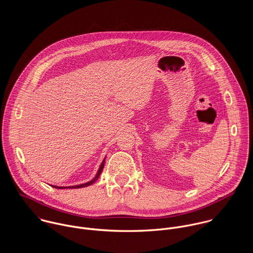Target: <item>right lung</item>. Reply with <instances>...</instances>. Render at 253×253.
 <instances>
[{
  "label": "right lung",
  "mask_w": 253,
  "mask_h": 253,
  "mask_svg": "<svg viewBox=\"0 0 253 253\" xmlns=\"http://www.w3.org/2000/svg\"><path fill=\"white\" fill-rule=\"evenodd\" d=\"M104 164H105V160L102 162V164H101V166H100V168H99V170H98V172H97V174H96V176L94 177V179H92L91 181H89V182H87V183H84V184H81V185H77V186H72V187H56V186H52V187H54V188H58V189H63V188H72V189H77V188H82V187H85V186H89L90 184H92L93 182H95V181L97 180V178L99 177V175H100V173L102 172V170H103V168H104Z\"/></svg>",
  "instance_id": "add662e5"
}]
</instances>
